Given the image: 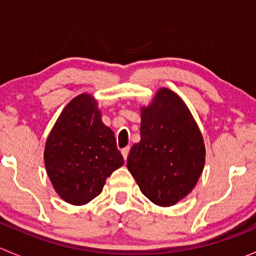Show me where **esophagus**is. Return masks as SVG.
<instances>
[{"label": "esophagus", "mask_w": 256, "mask_h": 256, "mask_svg": "<svg viewBox=\"0 0 256 256\" xmlns=\"http://www.w3.org/2000/svg\"><path fill=\"white\" fill-rule=\"evenodd\" d=\"M128 151H130V147H124L122 150H121V154H122V157L124 160H128Z\"/></svg>", "instance_id": "1"}]
</instances>
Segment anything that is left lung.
I'll list each match as a JSON object with an SVG mask.
<instances>
[{
  "label": "left lung",
  "instance_id": "1",
  "mask_svg": "<svg viewBox=\"0 0 256 256\" xmlns=\"http://www.w3.org/2000/svg\"><path fill=\"white\" fill-rule=\"evenodd\" d=\"M140 135L128 154V171L152 203L171 207L192 192L204 168L200 128L176 92L161 88L141 108Z\"/></svg>",
  "mask_w": 256,
  "mask_h": 256
}]
</instances>
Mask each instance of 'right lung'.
<instances>
[{"label":"right lung","mask_w":256,"mask_h":256,"mask_svg":"<svg viewBox=\"0 0 256 256\" xmlns=\"http://www.w3.org/2000/svg\"><path fill=\"white\" fill-rule=\"evenodd\" d=\"M44 164L56 192L73 206L98 197L106 178L122 166L115 135L102 121L92 95H78L60 112L46 141Z\"/></svg>","instance_id":"obj_1"}]
</instances>
